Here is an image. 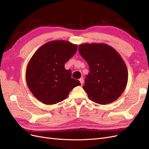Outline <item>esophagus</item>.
Here are the masks:
<instances>
[{
    "label": "esophagus",
    "mask_w": 149,
    "mask_h": 149,
    "mask_svg": "<svg viewBox=\"0 0 149 149\" xmlns=\"http://www.w3.org/2000/svg\"><path fill=\"white\" fill-rule=\"evenodd\" d=\"M79 80H80V83L82 85V84L83 83V81H84V80H83V78H81V79H79Z\"/></svg>",
    "instance_id": "1"
}]
</instances>
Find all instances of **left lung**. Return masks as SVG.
<instances>
[{"instance_id": "8db88e82", "label": "left lung", "mask_w": 149, "mask_h": 149, "mask_svg": "<svg viewBox=\"0 0 149 149\" xmlns=\"http://www.w3.org/2000/svg\"><path fill=\"white\" fill-rule=\"evenodd\" d=\"M79 51L89 68L83 87L89 99L101 105L117 100L128 81L126 64L119 53L103 43L80 44Z\"/></svg>"}]
</instances>
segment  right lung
Returning a JSON list of instances; mask_svg holds the SVG:
<instances>
[{"label":"right lung","instance_id":"obj_1","mask_svg":"<svg viewBox=\"0 0 149 149\" xmlns=\"http://www.w3.org/2000/svg\"><path fill=\"white\" fill-rule=\"evenodd\" d=\"M77 45L67 41H52L39 48L30 60L25 79L35 97L44 104L54 105L65 99L80 82L71 78L64 64L77 50Z\"/></svg>","mask_w":149,"mask_h":149}]
</instances>
